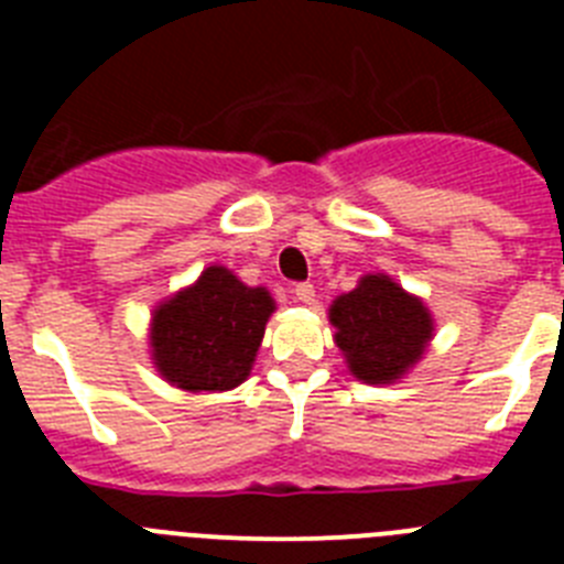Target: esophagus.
Masks as SVG:
<instances>
[{"instance_id": "34e87169", "label": "esophagus", "mask_w": 564, "mask_h": 564, "mask_svg": "<svg viewBox=\"0 0 564 564\" xmlns=\"http://www.w3.org/2000/svg\"><path fill=\"white\" fill-rule=\"evenodd\" d=\"M293 296L302 302V305H313V299H316V291H313L311 282H299V285H293Z\"/></svg>"}]
</instances>
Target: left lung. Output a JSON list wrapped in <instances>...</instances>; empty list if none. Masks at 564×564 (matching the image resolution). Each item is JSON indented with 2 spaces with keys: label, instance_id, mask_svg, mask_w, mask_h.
<instances>
[{
  "label": "left lung",
  "instance_id": "obj_1",
  "mask_svg": "<svg viewBox=\"0 0 564 564\" xmlns=\"http://www.w3.org/2000/svg\"><path fill=\"white\" fill-rule=\"evenodd\" d=\"M338 350L364 383H392L423 358L432 341V313L421 299L383 273L361 276L330 305Z\"/></svg>",
  "mask_w": 564,
  "mask_h": 564
}]
</instances>
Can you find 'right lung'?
<instances>
[{
    "label": "right lung",
    "mask_w": 564,
    "mask_h": 564,
    "mask_svg": "<svg viewBox=\"0 0 564 564\" xmlns=\"http://www.w3.org/2000/svg\"><path fill=\"white\" fill-rule=\"evenodd\" d=\"M276 311L265 288H248L228 268L212 265L194 285L154 307L152 361L172 387L226 392L251 376L253 358Z\"/></svg>",
    "instance_id": "right-lung-1"
}]
</instances>
